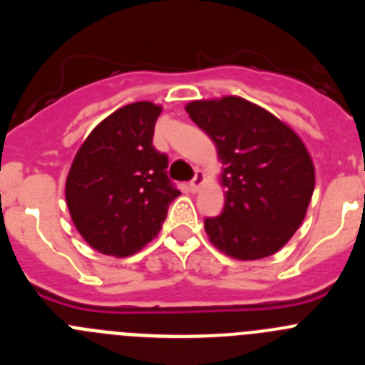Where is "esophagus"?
<instances>
[{"label": "esophagus", "mask_w": 365, "mask_h": 365, "mask_svg": "<svg viewBox=\"0 0 365 365\" xmlns=\"http://www.w3.org/2000/svg\"><path fill=\"white\" fill-rule=\"evenodd\" d=\"M202 182H205V175H202L201 172H197L195 173V177L190 180V190H192V192H199V188L202 186Z\"/></svg>", "instance_id": "obj_1"}]
</instances>
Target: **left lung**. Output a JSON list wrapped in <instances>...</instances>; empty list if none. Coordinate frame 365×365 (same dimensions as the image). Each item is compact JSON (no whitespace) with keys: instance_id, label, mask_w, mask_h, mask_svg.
Segmentation results:
<instances>
[{"instance_id":"1","label":"left lung","mask_w":365,"mask_h":365,"mask_svg":"<svg viewBox=\"0 0 365 365\" xmlns=\"http://www.w3.org/2000/svg\"><path fill=\"white\" fill-rule=\"evenodd\" d=\"M186 111L225 164V206L205 219L212 245L241 261L276 254L299 228L314 192V166L302 138L240 96L195 100Z\"/></svg>"}]
</instances>
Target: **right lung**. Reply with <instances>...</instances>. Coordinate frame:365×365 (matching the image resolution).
<instances>
[{"label":"right lung","instance_id":"right-lung-1","mask_svg":"<svg viewBox=\"0 0 365 365\" xmlns=\"http://www.w3.org/2000/svg\"><path fill=\"white\" fill-rule=\"evenodd\" d=\"M163 108L135 102L111 113L83 140L66 180L74 227L106 256H131L163 228L180 192L168 157L151 144Z\"/></svg>","mask_w":365,"mask_h":365}]
</instances>
